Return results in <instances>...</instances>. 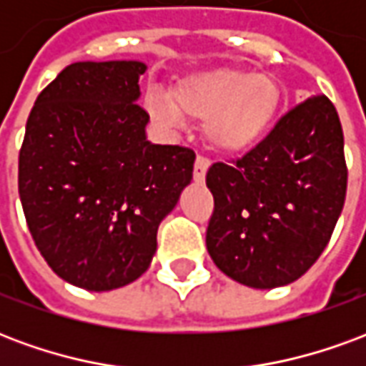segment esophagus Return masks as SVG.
Masks as SVG:
<instances>
[{"label": "esophagus", "mask_w": 366, "mask_h": 366, "mask_svg": "<svg viewBox=\"0 0 366 366\" xmlns=\"http://www.w3.org/2000/svg\"><path fill=\"white\" fill-rule=\"evenodd\" d=\"M209 168V160L204 159V157H198L196 159V164H194V180L198 184H202L206 180V172Z\"/></svg>", "instance_id": "esophagus-1"}]
</instances>
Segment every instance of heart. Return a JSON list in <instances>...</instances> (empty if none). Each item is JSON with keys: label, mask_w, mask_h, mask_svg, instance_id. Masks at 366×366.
I'll use <instances>...</instances> for the list:
<instances>
[{"label": "heart", "mask_w": 366, "mask_h": 366, "mask_svg": "<svg viewBox=\"0 0 366 366\" xmlns=\"http://www.w3.org/2000/svg\"><path fill=\"white\" fill-rule=\"evenodd\" d=\"M282 105L280 86L270 78L237 70L214 68L184 78L174 99L152 92L147 109L164 127L178 129L192 119L207 121L206 135L215 151L239 154L251 151L269 135Z\"/></svg>", "instance_id": "b5f03b06"}]
</instances>
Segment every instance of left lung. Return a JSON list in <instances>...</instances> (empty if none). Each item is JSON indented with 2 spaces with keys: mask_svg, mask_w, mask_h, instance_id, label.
Returning a JSON list of instances; mask_svg holds the SVG:
<instances>
[{
  "mask_svg": "<svg viewBox=\"0 0 366 366\" xmlns=\"http://www.w3.org/2000/svg\"><path fill=\"white\" fill-rule=\"evenodd\" d=\"M206 184L215 267L259 290L298 280L327 247L345 204L343 129L333 104L307 97L235 164L215 162Z\"/></svg>",
  "mask_w": 366,
  "mask_h": 366,
  "instance_id": "obj_1",
  "label": "left lung"
}]
</instances>
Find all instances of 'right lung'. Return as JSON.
I'll use <instances>...</instances> for the list:
<instances>
[{
  "instance_id": "right-lung-1",
  "label": "right lung",
  "mask_w": 366,
  "mask_h": 366,
  "mask_svg": "<svg viewBox=\"0 0 366 366\" xmlns=\"http://www.w3.org/2000/svg\"><path fill=\"white\" fill-rule=\"evenodd\" d=\"M139 60L74 62L31 109L19 198L36 249L66 282L107 292L133 282L190 184L196 154L147 141Z\"/></svg>"
}]
</instances>
